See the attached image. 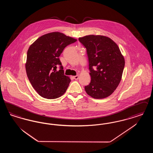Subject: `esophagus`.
<instances>
[{"instance_id": "1", "label": "esophagus", "mask_w": 153, "mask_h": 153, "mask_svg": "<svg viewBox=\"0 0 153 153\" xmlns=\"http://www.w3.org/2000/svg\"><path fill=\"white\" fill-rule=\"evenodd\" d=\"M73 79H74V80H77L78 79H79V76H73Z\"/></svg>"}]
</instances>
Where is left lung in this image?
Instances as JSON below:
<instances>
[{
  "label": "left lung",
  "mask_w": 153,
  "mask_h": 153,
  "mask_svg": "<svg viewBox=\"0 0 153 153\" xmlns=\"http://www.w3.org/2000/svg\"><path fill=\"white\" fill-rule=\"evenodd\" d=\"M79 40L87 49L91 80L85 87L88 95L104 99L111 95L122 77L125 61L117 44L108 36L89 35Z\"/></svg>",
  "instance_id": "left-lung-1"
}]
</instances>
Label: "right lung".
I'll return each instance as SVG.
<instances>
[{
	"label": "right lung",
	"mask_w": 153,
	"mask_h": 153,
	"mask_svg": "<svg viewBox=\"0 0 153 153\" xmlns=\"http://www.w3.org/2000/svg\"><path fill=\"white\" fill-rule=\"evenodd\" d=\"M77 41L60 32H52L39 37L30 46L25 64L27 77L41 97L54 99L65 94L71 82L64 75L59 57L68 45ZM61 65L56 71V65Z\"/></svg>",
	"instance_id": "right-lung-1"
}]
</instances>
